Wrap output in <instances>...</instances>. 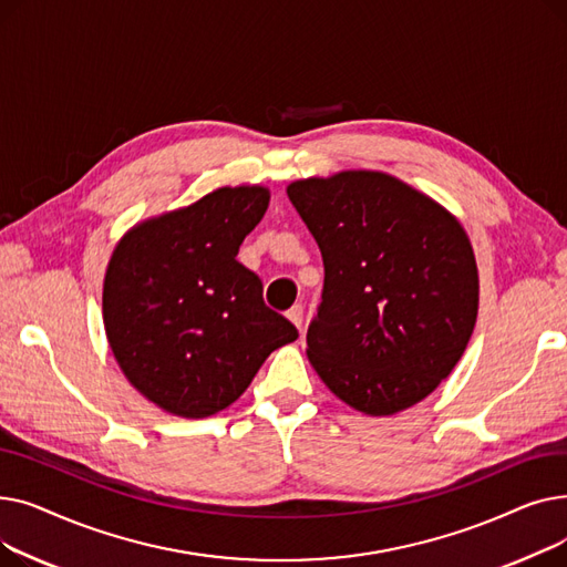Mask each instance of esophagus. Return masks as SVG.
I'll return each instance as SVG.
<instances>
[{
    "mask_svg": "<svg viewBox=\"0 0 567 567\" xmlns=\"http://www.w3.org/2000/svg\"><path fill=\"white\" fill-rule=\"evenodd\" d=\"M287 317H289V321L296 326V329H301V326H303V306H293V308H289Z\"/></svg>",
    "mask_w": 567,
    "mask_h": 567,
    "instance_id": "34e87169",
    "label": "esophagus"
}]
</instances>
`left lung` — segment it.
<instances>
[{"instance_id":"1","label":"left lung","mask_w":567,"mask_h":567,"mask_svg":"<svg viewBox=\"0 0 567 567\" xmlns=\"http://www.w3.org/2000/svg\"><path fill=\"white\" fill-rule=\"evenodd\" d=\"M323 259L308 359L349 406L393 415L453 372L478 317L460 220L400 178L353 169L287 186Z\"/></svg>"}]
</instances>
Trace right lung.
I'll return each instance as SVG.
<instances>
[{
	"instance_id": "1",
	"label": "right lung",
	"mask_w": 567,
	"mask_h": 567,
	"mask_svg": "<svg viewBox=\"0 0 567 567\" xmlns=\"http://www.w3.org/2000/svg\"><path fill=\"white\" fill-rule=\"evenodd\" d=\"M268 199L264 186L218 188L135 225L112 252L103 282L110 349L135 389L167 413L206 419L227 409L268 353L299 338L236 259Z\"/></svg>"
}]
</instances>
